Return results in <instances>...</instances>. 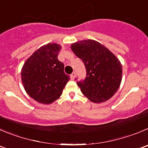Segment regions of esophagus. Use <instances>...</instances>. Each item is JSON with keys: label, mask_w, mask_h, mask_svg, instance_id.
I'll use <instances>...</instances> for the list:
<instances>
[{"label": "esophagus", "mask_w": 148, "mask_h": 148, "mask_svg": "<svg viewBox=\"0 0 148 148\" xmlns=\"http://www.w3.org/2000/svg\"><path fill=\"white\" fill-rule=\"evenodd\" d=\"M75 78V72H73L71 75H70V78H71L72 80H74V78Z\"/></svg>", "instance_id": "1"}]
</instances>
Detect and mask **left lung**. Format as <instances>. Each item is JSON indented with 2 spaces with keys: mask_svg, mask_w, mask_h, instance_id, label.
<instances>
[{
  "mask_svg": "<svg viewBox=\"0 0 148 148\" xmlns=\"http://www.w3.org/2000/svg\"><path fill=\"white\" fill-rule=\"evenodd\" d=\"M71 49L86 69L85 79L77 82L84 96L95 103L110 99L121 83L122 65L119 59L105 46L91 39L73 43Z\"/></svg>",
  "mask_w": 148,
  "mask_h": 148,
  "instance_id": "obj_1",
  "label": "left lung"
}]
</instances>
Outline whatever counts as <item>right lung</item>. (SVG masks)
Returning <instances> with one entry per match:
<instances>
[{"label":"right lung","instance_id":"1","mask_svg":"<svg viewBox=\"0 0 148 148\" xmlns=\"http://www.w3.org/2000/svg\"><path fill=\"white\" fill-rule=\"evenodd\" d=\"M61 46L47 43L33 53L22 68V82L26 92L37 102L51 104L62 94L70 76L58 60Z\"/></svg>","mask_w":148,"mask_h":148}]
</instances>
